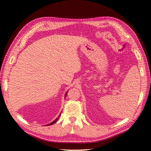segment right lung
Here are the masks:
<instances>
[{"label":"right lung","mask_w":151,"mask_h":151,"mask_svg":"<svg viewBox=\"0 0 151 151\" xmlns=\"http://www.w3.org/2000/svg\"><path fill=\"white\" fill-rule=\"evenodd\" d=\"M66 95H67V93H66L65 94V97H66ZM60 114H61V113H60ZM60 115H59V116H58V117H57L56 119H55L54 121H52V122L51 123H50V124H48V125H53V124H54L55 122H56V121L58 120V118H59V117H60Z\"/></svg>","instance_id":"obj_1"}]
</instances>
